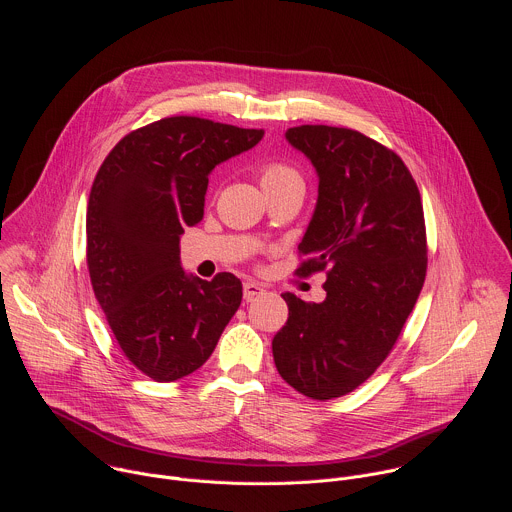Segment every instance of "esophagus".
I'll list each match as a JSON object with an SVG mask.
<instances>
[{
    "label": "esophagus",
    "mask_w": 512,
    "mask_h": 512,
    "mask_svg": "<svg viewBox=\"0 0 512 512\" xmlns=\"http://www.w3.org/2000/svg\"><path fill=\"white\" fill-rule=\"evenodd\" d=\"M263 285H259L257 281H253V279H247L245 283H243V296H245V300H253L255 296H261L263 294Z\"/></svg>",
    "instance_id": "esophagus-1"
}]
</instances>
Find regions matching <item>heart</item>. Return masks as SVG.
<instances>
[{"instance_id": "1", "label": "heart", "mask_w": 512, "mask_h": 512, "mask_svg": "<svg viewBox=\"0 0 512 512\" xmlns=\"http://www.w3.org/2000/svg\"><path fill=\"white\" fill-rule=\"evenodd\" d=\"M259 182L263 190H273L291 182H302V176L294 166H289L285 162H269L261 166Z\"/></svg>"}]
</instances>
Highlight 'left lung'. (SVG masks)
<instances>
[{
	"mask_svg": "<svg viewBox=\"0 0 512 512\" xmlns=\"http://www.w3.org/2000/svg\"><path fill=\"white\" fill-rule=\"evenodd\" d=\"M320 178L296 275L326 271V300L285 291V326L273 338L281 379L318 401L348 395L393 350L425 281L427 237L419 188L403 160L348 127L285 133Z\"/></svg>",
	"mask_w": 512,
	"mask_h": 512,
	"instance_id": "left-lung-1",
	"label": "left lung"
}]
</instances>
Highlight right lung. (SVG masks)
<instances>
[{
    "instance_id": "1",
    "label": "right lung",
    "mask_w": 512,
    "mask_h": 512,
    "mask_svg": "<svg viewBox=\"0 0 512 512\" xmlns=\"http://www.w3.org/2000/svg\"><path fill=\"white\" fill-rule=\"evenodd\" d=\"M263 129L192 115L127 133L101 164L87 206V265L95 298L127 360L158 383L208 360L241 306L233 273L212 281L180 267V235L204 214L208 174L251 150Z\"/></svg>"
}]
</instances>
